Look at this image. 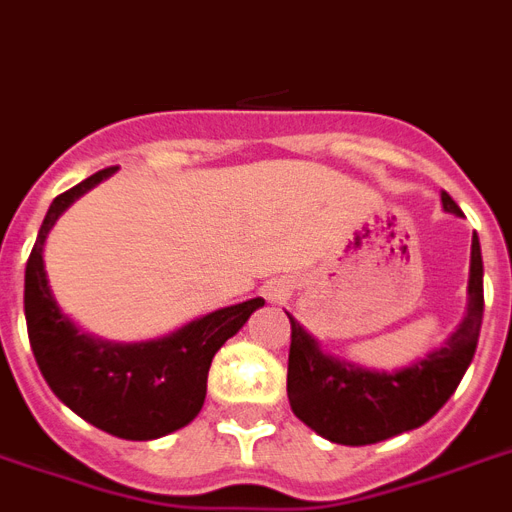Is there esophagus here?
Returning <instances> with one entry per match:
<instances>
[{
	"instance_id": "obj_1",
	"label": "esophagus",
	"mask_w": 512,
	"mask_h": 512,
	"mask_svg": "<svg viewBox=\"0 0 512 512\" xmlns=\"http://www.w3.org/2000/svg\"><path fill=\"white\" fill-rule=\"evenodd\" d=\"M265 299H268V302H284L286 289L284 286H268V289H265Z\"/></svg>"
}]
</instances>
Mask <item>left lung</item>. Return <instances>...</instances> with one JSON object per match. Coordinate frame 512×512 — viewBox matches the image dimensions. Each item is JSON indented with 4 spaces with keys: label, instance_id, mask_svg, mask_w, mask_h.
Returning <instances> with one entry per match:
<instances>
[{
    "label": "left lung",
    "instance_id": "8db88e82",
    "mask_svg": "<svg viewBox=\"0 0 512 512\" xmlns=\"http://www.w3.org/2000/svg\"><path fill=\"white\" fill-rule=\"evenodd\" d=\"M447 213L463 215L455 199L442 191ZM289 315V313H286ZM484 318V263L479 236L471 242V276H468V310L465 318L439 350L402 371H368L347 360L331 357L289 315L292 347L286 394L299 421L315 434L336 444L384 442L402 431H413L434 418L450 400L465 376Z\"/></svg>",
    "mask_w": 512,
    "mask_h": 512
}]
</instances>
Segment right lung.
<instances>
[{"instance_id":"right-lung-1","label":"right lung","mask_w":512,"mask_h":512,"mask_svg":"<svg viewBox=\"0 0 512 512\" xmlns=\"http://www.w3.org/2000/svg\"><path fill=\"white\" fill-rule=\"evenodd\" d=\"M105 168L54 197L26 265V323L31 350L57 400L91 426L120 439L147 442L184 429L205 405L207 371L215 352L247 323L265 299L220 307L152 342H105L62 313L44 270V244L65 210L105 181Z\"/></svg>"}]
</instances>
